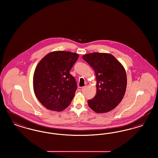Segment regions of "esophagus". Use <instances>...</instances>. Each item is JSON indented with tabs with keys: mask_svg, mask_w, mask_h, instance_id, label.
Returning a JSON list of instances; mask_svg holds the SVG:
<instances>
[{
	"mask_svg": "<svg viewBox=\"0 0 158 158\" xmlns=\"http://www.w3.org/2000/svg\"><path fill=\"white\" fill-rule=\"evenodd\" d=\"M83 88H84V87H81V86H79V87L77 88V90H79V91H81V90H83Z\"/></svg>",
	"mask_w": 158,
	"mask_h": 158,
	"instance_id": "34e87169",
	"label": "esophagus"
}]
</instances>
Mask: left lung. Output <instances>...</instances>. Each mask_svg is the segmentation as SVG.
<instances>
[{
	"label": "left lung",
	"mask_w": 158,
	"mask_h": 158,
	"mask_svg": "<svg viewBox=\"0 0 158 158\" xmlns=\"http://www.w3.org/2000/svg\"><path fill=\"white\" fill-rule=\"evenodd\" d=\"M95 71L97 94L88 100V104L97 113H105L120 103L127 87V75L123 65L108 53H93L83 55Z\"/></svg>",
	"instance_id": "1"
}]
</instances>
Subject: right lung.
I'll list each match as a JSON object with an SVG mask.
<instances>
[{"instance_id":"1","label":"right lung","mask_w":158,"mask_h":158,"mask_svg":"<svg viewBox=\"0 0 158 158\" xmlns=\"http://www.w3.org/2000/svg\"><path fill=\"white\" fill-rule=\"evenodd\" d=\"M78 57L76 53L56 51L47 54L38 64L33 77L34 90L46 108L61 111L70 105L77 84L69 72Z\"/></svg>"}]
</instances>
